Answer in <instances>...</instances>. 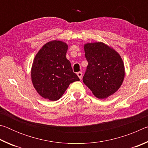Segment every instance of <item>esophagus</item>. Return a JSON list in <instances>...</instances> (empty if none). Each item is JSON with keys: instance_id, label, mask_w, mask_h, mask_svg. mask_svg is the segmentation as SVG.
I'll use <instances>...</instances> for the list:
<instances>
[{"instance_id": "34e87169", "label": "esophagus", "mask_w": 148, "mask_h": 148, "mask_svg": "<svg viewBox=\"0 0 148 148\" xmlns=\"http://www.w3.org/2000/svg\"><path fill=\"white\" fill-rule=\"evenodd\" d=\"M77 76H78V77L79 79H82V73L81 72H78L77 73Z\"/></svg>"}]
</instances>
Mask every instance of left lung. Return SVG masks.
<instances>
[{
	"instance_id": "1",
	"label": "left lung",
	"mask_w": 148,
	"mask_h": 148,
	"mask_svg": "<svg viewBox=\"0 0 148 148\" xmlns=\"http://www.w3.org/2000/svg\"><path fill=\"white\" fill-rule=\"evenodd\" d=\"M84 48L88 61L84 83L97 98L106 99L120 88L124 80L121 57L113 47L101 42L85 44Z\"/></svg>"
}]
</instances>
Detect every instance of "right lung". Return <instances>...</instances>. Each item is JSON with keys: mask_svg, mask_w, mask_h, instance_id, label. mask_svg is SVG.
Segmentation results:
<instances>
[{"mask_svg": "<svg viewBox=\"0 0 148 148\" xmlns=\"http://www.w3.org/2000/svg\"><path fill=\"white\" fill-rule=\"evenodd\" d=\"M66 43L54 40L45 44L35 56L31 68V80L37 92L45 99L56 101L69 85L79 81L66 57Z\"/></svg>", "mask_w": 148, "mask_h": 148, "instance_id": "obj_1", "label": "right lung"}]
</instances>
